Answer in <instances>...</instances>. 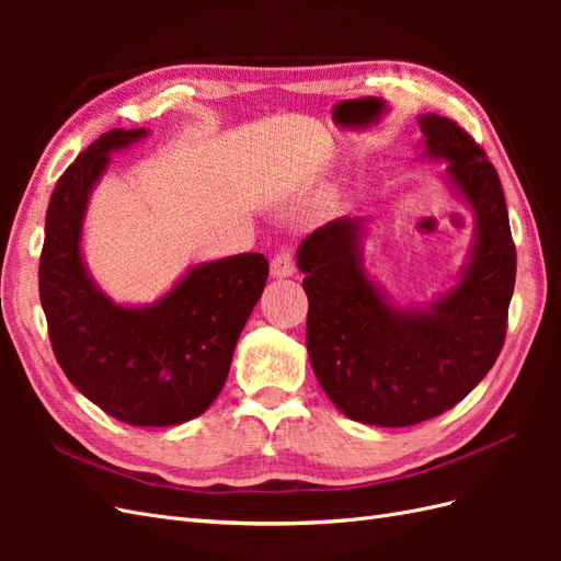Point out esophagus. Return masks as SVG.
I'll return each mask as SVG.
<instances>
[{"label": "esophagus", "mask_w": 561, "mask_h": 561, "mask_svg": "<svg viewBox=\"0 0 561 561\" xmlns=\"http://www.w3.org/2000/svg\"><path fill=\"white\" fill-rule=\"evenodd\" d=\"M295 274V254L290 250H280L271 260V276L274 278H290Z\"/></svg>", "instance_id": "1"}]
</instances>
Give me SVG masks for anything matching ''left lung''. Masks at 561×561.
Masks as SVG:
<instances>
[{"label": "left lung", "instance_id": "8db88e82", "mask_svg": "<svg viewBox=\"0 0 561 561\" xmlns=\"http://www.w3.org/2000/svg\"><path fill=\"white\" fill-rule=\"evenodd\" d=\"M419 159L445 165L451 196L472 215L456 283L423 304H400L371 274L369 217H339L297 248L309 297L313 375L348 419L402 428L451 410L496 363L517 254L499 173L466 130L419 114Z\"/></svg>", "mask_w": 561, "mask_h": 561}]
</instances>
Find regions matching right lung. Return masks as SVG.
<instances>
[{
  "label": "right lung",
  "mask_w": 561,
  "mask_h": 561,
  "mask_svg": "<svg viewBox=\"0 0 561 561\" xmlns=\"http://www.w3.org/2000/svg\"><path fill=\"white\" fill-rule=\"evenodd\" d=\"M147 128H114L58 180L46 213L39 297L50 346L81 396L142 428L201 416L222 390L236 342L260 301L268 262L260 252L192 264L151 304L114 301L83 257V222L114 151Z\"/></svg>",
  "instance_id": "1"
}]
</instances>
